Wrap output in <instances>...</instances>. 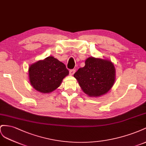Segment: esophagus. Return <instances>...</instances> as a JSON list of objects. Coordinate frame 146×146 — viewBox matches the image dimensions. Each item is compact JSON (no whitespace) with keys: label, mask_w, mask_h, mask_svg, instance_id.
I'll return each instance as SVG.
<instances>
[{"label":"esophagus","mask_w":146,"mask_h":146,"mask_svg":"<svg viewBox=\"0 0 146 146\" xmlns=\"http://www.w3.org/2000/svg\"><path fill=\"white\" fill-rule=\"evenodd\" d=\"M75 72H76V70H74V69H73V70H71L70 71V75H73V74H74V73H75Z\"/></svg>","instance_id":"1"}]
</instances>
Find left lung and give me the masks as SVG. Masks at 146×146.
<instances>
[{"label": "left lung", "instance_id": "8db88e82", "mask_svg": "<svg viewBox=\"0 0 146 146\" xmlns=\"http://www.w3.org/2000/svg\"><path fill=\"white\" fill-rule=\"evenodd\" d=\"M84 92L90 97L106 94L113 86L115 68L113 63L106 59L90 57L85 60V66L74 74Z\"/></svg>", "mask_w": 146, "mask_h": 146}]
</instances>
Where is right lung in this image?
I'll return each mask as SVG.
<instances>
[{
  "instance_id": "1",
  "label": "right lung",
  "mask_w": 146,
  "mask_h": 146,
  "mask_svg": "<svg viewBox=\"0 0 146 146\" xmlns=\"http://www.w3.org/2000/svg\"><path fill=\"white\" fill-rule=\"evenodd\" d=\"M28 72L31 86L42 94L55 90L69 74L65 64L52 56L31 64Z\"/></svg>"
}]
</instances>
